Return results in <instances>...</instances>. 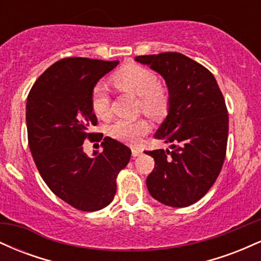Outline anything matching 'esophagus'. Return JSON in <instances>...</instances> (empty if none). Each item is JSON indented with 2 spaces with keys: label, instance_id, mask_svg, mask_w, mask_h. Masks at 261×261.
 Segmentation results:
<instances>
[{
  "label": "esophagus",
  "instance_id": "obj_1",
  "mask_svg": "<svg viewBox=\"0 0 261 261\" xmlns=\"http://www.w3.org/2000/svg\"><path fill=\"white\" fill-rule=\"evenodd\" d=\"M141 153H142V151H141L140 148H133V155H134V157H139Z\"/></svg>",
  "mask_w": 261,
  "mask_h": 261
}]
</instances>
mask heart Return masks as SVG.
<instances>
[{
    "label": "heart",
    "instance_id": "heart-1",
    "mask_svg": "<svg viewBox=\"0 0 261 261\" xmlns=\"http://www.w3.org/2000/svg\"><path fill=\"white\" fill-rule=\"evenodd\" d=\"M113 85L122 92L139 95V109L147 115L160 116L169 107L168 89L158 82L153 71L140 65H127L112 77ZM91 108L97 118L106 120L110 116V95L101 83L94 86L91 93ZM149 125L145 119L118 120L110 125L109 135L122 142H139L140 137L148 133Z\"/></svg>",
    "mask_w": 261,
    "mask_h": 261
}]
</instances>
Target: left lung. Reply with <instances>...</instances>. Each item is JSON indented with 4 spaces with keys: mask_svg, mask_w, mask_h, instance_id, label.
<instances>
[{
    "mask_svg": "<svg viewBox=\"0 0 261 261\" xmlns=\"http://www.w3.org/2000/svg\"><path fill=\"white\" fill-rule=\"evenodd\" d=\"M166 80L169 113L154 139L173 142V151H145L154 160L147 176L152 197L167 206L199 201L222 169L228 140V110L216 79L205 66L180 53L135 58Z\"/></svg>",
    "mask_w": 261,
    "mask_h": 261,
    "instance_id": "8db88e82",
    "label": "left lung"
}]
</instances>
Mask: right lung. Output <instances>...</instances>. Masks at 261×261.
Returning a JSON list of instances; mask_svg holds the SVG:
<instances>
[{"mask_svg":"<svg viewBox=\"0 0 261 261\" xmlns=\"http://www.w3.org/2000/svg\"><path fill=\"white\" fill-rule=\"evenodd\" d=\"M119 61L66 58L50 66L27 99L28 143L35 166L50 190L72 207L93 212L113 201L116 178L131 157L119 141L92 133L98 124L91 93ZM103 140V152L89 159L83 142Z\"/></svg>","mask_w":261,"mask_h":261,"instance_id":"add662e5","label":"right lung"}]
</instances>
